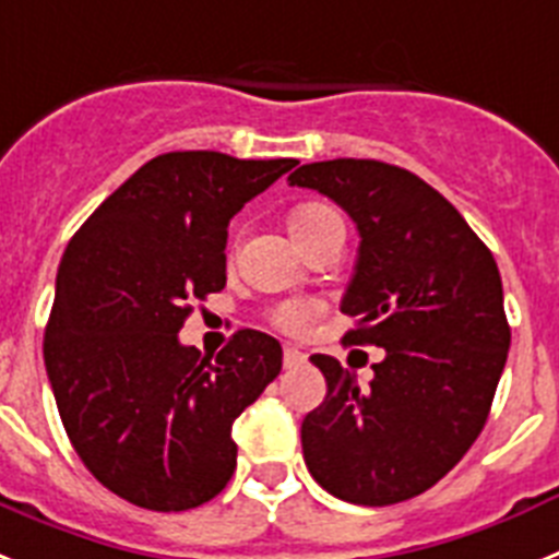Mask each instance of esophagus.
<instances>
[{
    "label": "esophagus",
    "instance_id": "1",
    "mask_svg": "<svg viewBox=\"0 0 559 559\" xmlns=\"http://www.w3.org/2000/svg\"><path fill=\"white\" fill-rule=\"evenodd\" d=\"M300 362H307V354L300 352V348L286 346L284 348V368H298Z\"/></svg>",
    "mask_w": 559,
    "mask_h": 559
}]
</instances>
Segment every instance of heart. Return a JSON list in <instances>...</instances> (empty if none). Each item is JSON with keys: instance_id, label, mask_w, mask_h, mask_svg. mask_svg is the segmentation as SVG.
<instances>
[{"instance_id": "obj_1", "label": "heart", "mask_w": 559, "mask_h": 559, "mask_svg": "<svg viewBox=\"0 0 559 559\" xmlns=\"http://www.w3.org/2000/svg\"><path fill=\"white\" fill-rule=\"evenodd\" d=\"M332 222H343L340 219V213L329 205H304L293 213V233L295 239L307 241L312 239L314 233H320ZM320 314V304L318 300H307V298H295V300H281L278 307H273L270 312V320H273V326H278L281 332L286 334H304L309 332L312 326V320Z\"/></svg>"}]
</instances>
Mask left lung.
Segmentation results:
<instances>
[{"label":"left lung","instance_id":"8db88e82","mask_svg":"<svg viewBox=\"0 0 559 559\" xmlns=\"http://www.w3.org/2000/svg\"><path fill=\"white\" fill-rule=\"evenodd\" d=\"M289 186L334 199L360 230L340 309L348 343L385 348L368 388L329 354L309 360L326 400L300 425L320 487L360 507L416 498L464 459L484 430L509 354L492 252L425 179L380 159L300 165Z\"/></svg>","mask_w":559,"mask_h":559}]
</instances>
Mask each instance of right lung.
Listing matches in <instances>:
<instances>
[{
    "instance_id": "1",
    "label": "right lung",
    "mask_w": 559,
    "mask_h": 559,
    "mask_svg": "<svg viewBox=\"0 0 559 559\" xmlns=\"http://www.w3.org/2000/svg\"><path fill=\"white\" fill-rule=\"evenodd\" d=\"M298 159L168 152L70 239L45 366L72 448L134 507L186 512L236 469L233 421L281 371V343L239 329L216 360L179 343L193 300L225 289L227 225Z\"/></svg>"
}]
</instances>
